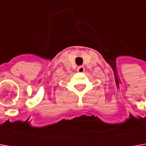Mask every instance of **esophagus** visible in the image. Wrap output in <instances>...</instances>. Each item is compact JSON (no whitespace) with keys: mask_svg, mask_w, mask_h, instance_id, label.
<instances>
[{"mask_svg":"<svg viewBox=\"0 0 146 146\" xmlns=\"http://www.w3.org/2000/svg\"><path fill=\"white\" fill-rule=\"evenodd\" d=\"M77 71H78L79 73H83V72L84 71V66H79V67L77 68Z\"/></svg>","mask_w":146,"mask_h":146,"instance_id":"obj_1","label":"esophagus"}]
</instances>
